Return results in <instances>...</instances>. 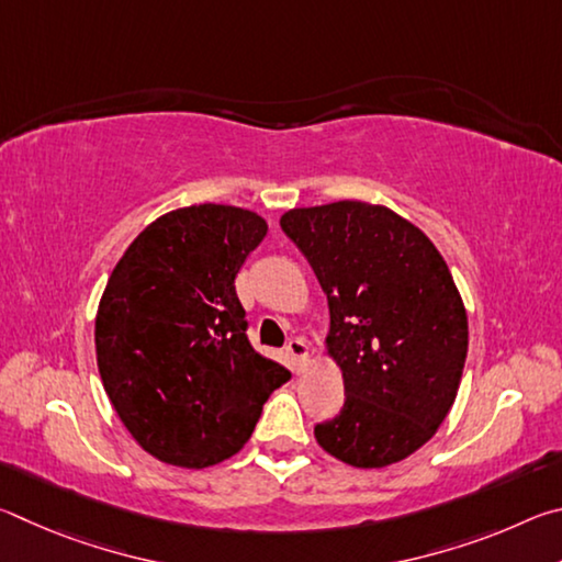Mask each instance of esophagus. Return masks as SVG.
Listing matches in <instances>:
<instances>
[{
    "mask_svg": "<svg viewBox=\"0 0 562 562\" xmlns=\"http://www.w3.org/2000/svg\"><path fill=\"white\" fill-rule=\"evenodd\" d=\"M288 355H290L294 361H297V369H302L304 364H307V359H310L307 341L300 339V337L290 339V341H288Z\"/></svg>",
    "mask_w": 562,
    "mask_h": 562,
    "instance_id": "34e87169",
    "label": "esophagus"
}]
</instances>
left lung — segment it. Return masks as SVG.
Listing matches in <instances>:
<instances>
[{
  "label": "left lung",
  "instance_id": "1",
  "mask_svg": "<svg viewBox=\"0 0 562 562\" xmlns=\"http://www.w3.org/2000/svg\"><path fill=\"white\" fill-rule=\"evenodd\" d=\"M280 225L327 294V355L345 379V406L315 426L317 443L357 469L404 461L451 412L469 351L449 265L384 205L292 207Z\"/></svg>",
  "mask_w": 562,
  "mask_h": 562
}]
</instances>
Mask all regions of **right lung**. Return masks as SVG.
Instances as JSON below:
<instances>
[{
  "label": "right lung",
  "mask_w": 562,
  "mask_h": 562,
  "mask_svg": "<svg viewBox=\"0 0 562 562\" xmlns=\"http://www.w3.org/2000/svg\"><path fill=\"white\" fill-rule=\"evenodd\" d=\"M268 235L258 213L190 205L160 215L116 262L97 312L103 389L138 446L207 469L250 439L290 372L252 349L235 274Z\"/></svg>",
  "instance_id": "add662e5"
}]
</instances>
